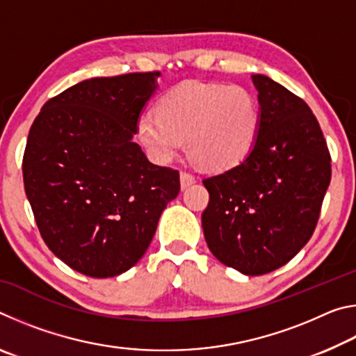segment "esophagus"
Returning <instances> with one entry per match:
<instances>
[{
	"label": "esophagus",
	"instance_id": "esophagus-1",
	"mask_svg": "<svg viewBox=\"0 0 356 356\" xmlns=\"http://www.w3.org/2000/svg\"><path fill=\"white\" fill-rule=\"evenodd\" d=\"M196 182V177L193 176V174L190 172H180V186H182V190L188 188V186H191L193 184Z\"/></svg>",
	"mask_w": 356,
	"mask_h": 356
}]
</instances>
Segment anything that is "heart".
<instances>
[{
    "label": "heart",
    "mask_w": 356,
    "mask_h": 356,
    "mask_svg": "<svg viewBox=\"0 0 356 356\" xmlns=\"http://www.w3.org/2000/svg\"><path fill=\"white\" fill-rule=\"evenodd\" d=\"M261 127V110L248 88L227 83H184L161 95L155 114L136 122V138L156 163H170L188 141L193 159L226 171L248 156Z\"/></svg>",
    "instance_id": "1"
}]
</instances>
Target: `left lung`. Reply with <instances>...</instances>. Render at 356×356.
<instances>
[{"instance_id":"1","label":"left lung","mask_w":356,"mask_h":356,"mask_svg":"<svg viewBox=\"0 0 356 356\" xmlns=\"http://www.w3.org/2000/svg\"><path fill=\"white\" fill-rule=\"evenodd\" d=\"M261 127L242 163L204 179L202 231L221 264L248 276L282 267L308 243L331 179V156L311 108L256 74Z\"/></svg>"}]
</instances>
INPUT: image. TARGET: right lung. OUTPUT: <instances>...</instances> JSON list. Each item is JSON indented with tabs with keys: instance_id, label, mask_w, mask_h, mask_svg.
Wrapping results in <instances>:
<instances>
[{
	"instance_id": "obj_1",
	"label": "right lung",
	"mask_w": 356,
	"mask_h": 356,
	"mask_svg": "<svg viewBox=\"0 0 356 356\" xmlns=\"http://www.w3.org/2000/svg\"><path fill=\"white\" fill-rule=\"evenodd\" d=\"M160 72L100 76L42 106L23 155V182L53 254L91 278L127 272L149 248L179 172L134 143Z\"/></svg>"
}]
</instances>
